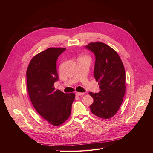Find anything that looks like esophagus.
<instances>
[{"instance_id":"obj_1","label":"esophagus","mask_w":153,"mask_h":153,"mask_svg":"<svg viewBox=\"0 0 153 153\" xmlns=\"http://www.w3.org/2000/svg\"><path fill=\"white\" fill-rule=\"evenodd\" d=\"M85 93H79V92H77L76 93V95L77 96H82V95H85Z\"/></svg>"}]
</instances>
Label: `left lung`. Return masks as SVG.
Returning <instances> with one entry per match:
<instances>
[{"mask_svg": "<svg viewBox=\"0 0 153 153\" xmlns=\"http://www.w3.org/2000/svg\"><path fill=\"white\" fill-rule=\"evenodd\" d=\"M85 47L95 54L94 76L101 90L89 93L94 99L91 111L100 118L110 119L118 111L125 93L123 64L117 53L103 42H91Z\"/></svg>", "mask_w": 153, "mask_h": 153, "instance_id": "1", "label": "left lung"}]
</instances>
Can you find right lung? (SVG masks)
<instances>
[{"label": "right lung", "mask_w": 153, "mask_h": 153, "mask_svg": "<svg viewBox=\"0 0 153 153\" xmlns=\"http://www.w3.org/2000/svg\"><path fill=\"white\" fill-rule=\"evenodd\" d=\"M65 48H49L34 56L27 70V90L30 100L41 117L54 126L63 124L69 118L73 93L65 94L56 90L58 80L56 61Z\"/></svg>", "instance_id": "1"}]
</instances>
